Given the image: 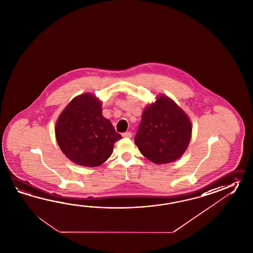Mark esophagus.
<instances>
[{
	"instance_id": "34e87169",
	"label": "esophagus",
	"mask_w": 253,
	"mask_h": 253,
	"mask_svg": "<svg viewBox=\"0 0 253 253\" xmlns=\"http://www.w3.org/2000/svg\"><path fill=\"white\" fill-rule=\"evenodd\" d=\"M131 136H132V133L130 131H126L123 133V137L124 138H131Z\"/></svg>"
}]
</instances>
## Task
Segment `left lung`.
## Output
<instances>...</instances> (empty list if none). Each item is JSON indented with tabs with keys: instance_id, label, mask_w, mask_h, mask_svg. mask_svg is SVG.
Here are the masks:
<instances>
[{
	"instance_id": "left-lung-1",
	"label": "left lung",
	"mask_w": 253,
	"mask_h": 253,
	"mask_svg": "<svg viewBox=\"0 0 253 253\" xmlns=\"http://www.w3.org/2000/svg\"><path fill=\"white\" fill-rule=\"evenodd\" d=\"M191 124L174 101L160 96L142 113L135 144L157 164L172 163L184 153L191 140Z\"/></svg>"
}]
</instances>
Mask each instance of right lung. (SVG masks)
<instances>
[{"instance_id":"1","label":"right lung","mask_w":253,"mask_h":253,"mask_svg":"<svg viewBox=\"0 0 253 253\" xmlns=\"http://www.w3.org/2000/svg\"><path fill=\"white\" fill-rule=\"evenodd\" d=\"M56 140L62 152L78 165L96 167L112 155L122 139L101 114V101L84 93L69 103L57 121Z\"/></svg>"}]
</instances>
